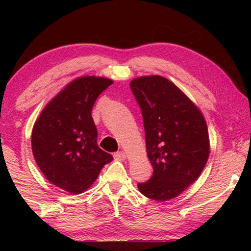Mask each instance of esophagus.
I'll return each instance as SVG.
<instances>
[{
  "mask_svg": "<svg viewBox=\"0 0 251 251\" xmlns=\"http://www.w3.org/2000/svg\"><path fill=\"white\" fill-rule=\"evenodd\" d=\"M114 158L117 160H125L126 159V152L125 151H117L114 154Z\"/></svg>",
  "mask_w": 251,
  "mask_h": 251,
  "instance_id": "obj_1",
  "label": "esophagus"
}]
</instances>
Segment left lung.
<instances>
[{
    "label": "left lung",
    "mask_w": 251,
    "mask_h": 251,
    "mask_svg": "<svg viewBox=\"0 0 251 251\" xmlns=\"http://www.w3.org/2000/svg\"><path fill=\"white\" fill-rule=\"evenodd\" d=\"M142 109L151 178L138 184L156 201L176 198L198 179L209 157L207 124L196 104L172 80L147 75L130 82Z\"/></svg>",
    "instance_id": "obj_1"
}]
</instances>
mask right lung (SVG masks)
<instances>
[{
    "mask_svg": "<svg viewBox=\"0 0 251 251\" xmlns=\"http://www.w3.org/2000/svg\"><path fill=\"white\" fill-rule=\"evenodd\" d=\"M113 79L80 76L50 100L34 123L32 151L53 185L71 194L90 188L113 156L97 146L92 108Z\"/></svg>",
    "mask_w": 251,
    "mask_h": 251,
    "instance_id": "add662e5",
    "label": "right lung"
}]
</instances>
